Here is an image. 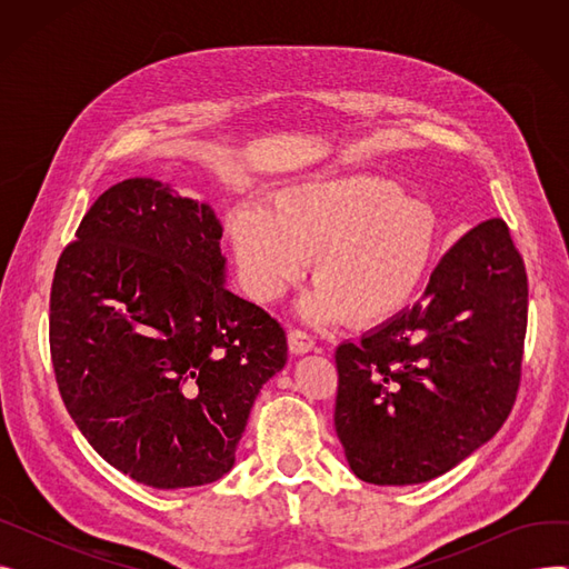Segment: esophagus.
Instances as JSON below:
<instances>
[{
	"label": "esophagus",
	"mask_w": 569,
	"mask_h": 569,
	"mask_svg": "<svg viewBox=\"0 0 569 569\" xmlns=\"http://www.w3.org/2000/svg\"><path fill=\"white\" fill-rule=\"evenodd\" d=\"M316 341L311 335H307L305 330H290L288 332V348L292 355H305L309 350H313Z\"/></svg>",
	"instance_id": "esophagus-1"
}]
</instances>
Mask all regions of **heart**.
<instances>
[{
	"instance_id": "heart-1",
	"label": "heart",
	"mask_w": 569,
	"mask_h": 569,
	"mask_svg": "<svg viewBox=\"0 0 569 569\" xmlns=\"http://www.w3.org/2000/svg\"><path fill=\"white\" fill-rule=\"evenodd\" d=\"M230 242L256 300H274L313 258L318 283L305 297V316L332 322L350 313L357 322H378L420 286L433 217L376 177L307 179L279 189L267 209H237Z\"/></svg>"
}]
</instances>
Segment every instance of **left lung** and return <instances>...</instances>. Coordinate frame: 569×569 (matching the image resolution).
Returning a JSON list of instances; mask_svg holds the SVG:
<instances>
[{
  "label": "left lung",
  "instance_id": "obj_1",
  "mask_svg": "<svg viewBox=\"0 0 569 569\" xmlns=\"http://www.w3.org/2000/svg\"><path fill=\"white\" fill-rule=\"evenodd\" d=\"M528 277L510 228L489 219L447 251L420 302L337 348V436L378 487L422 485L496 436L523 360Z\"/></svg>",
  "mask_w": 569,
  "mask_h": 569
}]
</instances>
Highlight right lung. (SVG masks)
Returning <instances> with one entry per match:
<instances>
[{
    "mask_svg": "<svg viewBox=\"0 0 569 569\" xmlns=\"http://www.w3.org/2000/svg\"><path fill=\"white\" fill-rule=\"evenodd\" d=\"M221 232L207 202L133 177L89 207L54 269L59 395L110 466L154 489L223 477L288 360L283 327L226 288Z\"/></svg>",
    "mask_w": 569,
    "mask_h": 569,
    "instance_id": "obj_1",
    "label": "right lung"
}]
</instances>
